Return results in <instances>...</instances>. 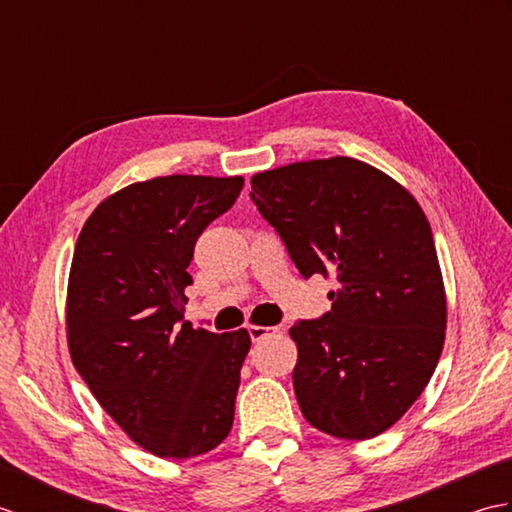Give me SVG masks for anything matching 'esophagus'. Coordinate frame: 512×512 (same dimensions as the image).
I'll list each match as a JSON object with an SVG mask.
<instances>
[{
    "mask_svg": "<svg viewBox=\"0 0 512 512\" xmlns=\"http://www.w3.org/2000/svg\"><path fill=\"white\" fill-rule=\"evenodd\" d=\"M275 332H279V328H270V325H248V334L253 341H262Z\"/></svg>",
    "mask_w": 512,
    "mask_h": 512,
    "instance_id": "obj_1",
    "label": "esophagus"
}]
</instances>
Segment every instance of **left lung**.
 <instances>
[{
  "label": "left lung",
  "instance_id": "obj_1",
  "mask_svg": "<svg viewBox=\"0 0 512 512\" xmlns=\"http://www.w3.org/2000/svg\"><path fill=\"white\" fill-rule=\"evenodd\" d=\"M250 184L299 273L341 286L330 312L290 328L301 413L328 436L374 438L418 400L442 354L447 292L427 215L400 182L347 156Z\"/></svg>",
  "mask_w": 512,
  "mask_h": 512
}]
</instances>
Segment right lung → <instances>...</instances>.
<instances>
[{
	"mask_svg": "<svg viewBox=\"0 0 512 512\" xmlns=\"http://www.w3.org/2000/svg\"><path fill=\"white\" fill-rule=\"evenodd\" d=\"M242 176H162L105 198L76 239L65 334L76 372L138 447L187 460L231 433L242 328L182 321L202 231L231 209Z\"/></svg>",
	"mask_w": 512,
	"mask_h": 512,
	"instance_id": "1",
	"label": "right lung"
}]
</instances>
